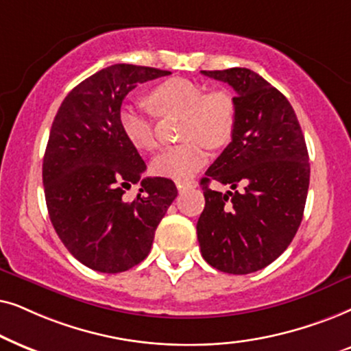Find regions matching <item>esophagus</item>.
Wrapping results in <instances>:
<instances>
[{
	"mask_svg": "<svg viewBox=\"0 0 351 351\" xmlns=\"http://www.w3.org/2000/svg\"><path fill=\"white\" fill-rule=\"evenodd\" d=\"M176 188H178V191L181 193V191L195 188V183L194 181H176Z\"/></svg>",
	"mask_w": 351,
	"mask_h": 351,
	"instance_id": "esophagus-1",
	"label": "esophagus"
}]
</instances>
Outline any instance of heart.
<instances>
[{
  "mask_svg": "<svg viewBox=\"0 0 351 351\" xmlns=\"http://www.w3.org/2000/svg\"><path fill=\"white\" fill-rule=\"evenodd\" d=\"M147 104L157 115L183 114L181 138L186 143L168 147L154 157L156 175L171 180H188L207 160L210 149L224 147L236 130V102L224 90L207 91L186 78H170L149 93ZM119 125L127 141L138 151L156 147V130L151 110L136 104L123 106Z\"/></svg>",
  "mask_w": 351,
  "mask_h": 351,
  "instance_id": "1",
  "label": "heart"
}]
</instances>
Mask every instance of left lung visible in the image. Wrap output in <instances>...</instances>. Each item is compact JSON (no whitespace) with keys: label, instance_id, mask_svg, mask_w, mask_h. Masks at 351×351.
<instances>
[{"label":"left lung","instance_id":"obj_1","mask_svg":"<svg viewBox=\"0 0 351 351\" xmlns=\"http://www.w3.org/2000/svg\"><path fill=\"white\" fill-rule=\"evenodd\" d=\"M202 73L232 86L237 119L231 143L200 181V252L223 273L249 274L273 263L300 226L310 184L305 138L287 97L254 70ZM212 179L233 191L210 190Z\"/></svg>","mask_w":351,"mask_h":351}]
</instances>
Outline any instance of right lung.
Returning a JSON list of instances; mask_svg holds the SVG:
<instances>
[{
	"instance_id": "right-lung-1",
	"label": "right lung",
	"mask_w": 351,
	"mask_h": 351,
	"mask_svg": "<svg viewBox=\"0 0 351 351\" xmlns=\"http://www.w3.org/2000/svg\"><path fill=\"white\" fill-rule=\"evenodd\" d=\"M168 70L115 64L65 96L51 127L43 158L46 207L59 239L88 268L121 273L141 263L175 200L167 178H143L146 163L119 125L125 96ZM139 182L137 197L125 189Z\"/></svg>"
}]
</instances>
